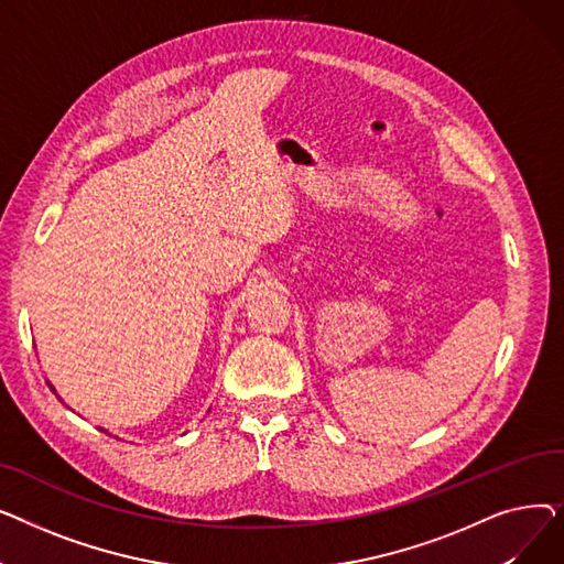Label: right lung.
Returning <instances> with one entry per match:
<instances>
[{
    "label": "right lung",
    "mask_w": 564,
    "mask_h": 564,
    "mask_svg": "<svg viewBox=\"0 0 564 564\" xmlns=\"http://www.w3.org/2000/svg\"><path fill=\"white\" fill-rule=\"evenodd\" d=\"M50 389H52V383H50ZM52 391H54V389H52Z\"/></svg>",
    "instance_id": "1"
}]
</instances>
